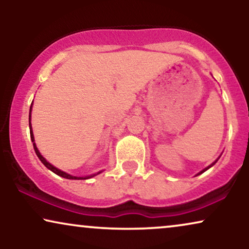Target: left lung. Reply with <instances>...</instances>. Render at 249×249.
Masks as SVG:
<instances>
[{
  "mask_svg": "<svg viewBox=\"0 0 249 249\" xmlns=\"http://www.w3.org/2000/svg\"><path fill=\"white\" fill-rule=\"evenodd\" d=\"M215 162H216V161H215ZM215 162H214V163H212V164H211L210 166H207V168H206V169H204V170H203V171H200V172L198 173V175H200V173H203V172H205L207 169H210V168H211V166H212V165H214V164H215Z\"/></svg>",
  "mask_w": 249,
  "mask_h": 249,
  "instance_id": "8db88e82",
  "label": "left lung"
}]
</instances>
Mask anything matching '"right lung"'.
Masks as SVG:
<instances>
[{"label":"right lung","instance_id":"add662e5","mask_svg":"<svg viewBox=\"0 0 249 249\" xmlns=\"http://www.w3.org/2000/svg\"><path fill=\"white\" fill-rule=\"evenodd\" d=\"M30 112H32V107H30ZM29 129H30V138H32V142H34V135H33V129H32V124H30V114H29ZM33 145H34V149H35V153H36V155L38 156V159L40 160V161H42L43 164L45 165L47 169H50L51 171L54 172V173H55V175H57V176H60V177H63V178H66V179H74V180H80V179H89V178H91V177L96 176V175H91V176H89V177H73V176H70V175H68V173L63 172V171H61V170L56 169L55 166H53L52 164H50V163L47 162L46 160L44 159L42 155H40L39 151H38V149H37V147H36L35 142H34ZM98 173H101V172H98ZM98 173H97V175H98Z\"/></svg>","mask_w":249,"mask_h":249}]
</instances>
